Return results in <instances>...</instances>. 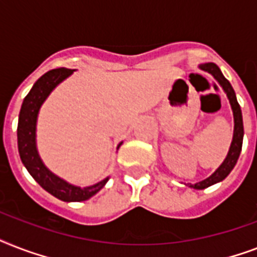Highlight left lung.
<instances>
[{
	"instance_id": "8db88e82",
	"label": "left lung",
	"mask_w": 257,
	"mask_h": 257,
	"mask_svg": "<svg viewBox=\"0 0 257 257\" xmlns=\"http://www.w3.org/2000/svg\"><path fill=\"white\" fill-rule=\"evenodd\" d=\"M199 68L201 70H204V72L211 73L216 78V81L219 82L220 86L224 89V92H225L228 100H229V104H231L232 112H233V122H235V126H233V139H232L231 147H229V151H228V155L225 157V160L223 161V164L220 165L219 168L215 171V173H212L208 179L203 180L200 183L191 184L189 185V187L195 188V189H204V188L211 187L213 184L223 181L231 173L232 169L235 168L237 159L240 156V152H241V147H243L244 126L241 109H240V105L237 102V98H236L235 90H233V88H232V85L229 84L227 78L224 77L219 66L213 64V62H205V64H200Z\"/></svg>"
}]
</instances>
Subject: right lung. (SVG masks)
<instances>
[{
	"label": "right lung",
	"mask_w": 257,
	"mask_h": 257,
	"mask_svg": "<svg viewBox=\"0 0 257 257\" xmlns=\"http://www.w3.org/2000/svg\"><path fill=\"white\" fill-rule=\"evenodd\" d=\"M72 73H73V69H66V68L49 70L42 77L38 78L33 88L26 94L21 105L20 116H18V152H20L22 164L25 165V168L32 175V177L46 192H49L50 195H53L54 197L62 201H85L104 187L109 177L90 187L81 188L72 185L46 168L38 155L37 145H36V126H37V117L41 105L48 98L50 92L66 77H69ZM122 143H120L118 147Z\"/></svg>",
	"instance_id": "right-lung-1"
}]
</instances>
